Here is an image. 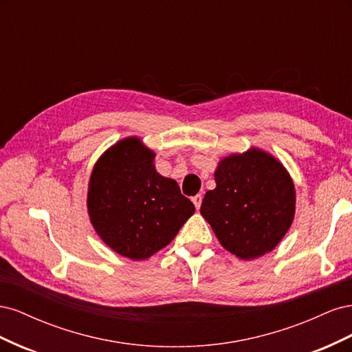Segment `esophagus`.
Returning <instances> with one entry per match:
<instances>
[{
    "mask_svg": "<svg viewBox=\"0 0 352 352\" xmlns=\"http://www.w3.org/2000/svg\"><path fill=\"white\" fill-rule=\"evenodd\" d=\"M192 202L195 204V208H197V210H199V207H201V202H202V195H201V194H198V195L192 197Z\"/></svg>",
    "mask_w": 352,
    "mask_h": 352,
    "instance_id": "esophagus-1",
    "label": "esophagus"
}]
</instances>
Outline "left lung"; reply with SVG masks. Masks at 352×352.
Here are the masks:
<instances>
[{"mask_svg":"<svg viewBox=\"0 0 352 352\" xmlns=\"http://www.w3.org/2000/svg\"><path fill=\"white\" fill-rule=\"evenodd\" d=\"M201 214L229 252L242 260L270 252L291 228L295 188L278 160L257 148L223 158Z\"/></svg>","mask_w":352,"mask_h":352,"instance_id":"8db88e82","label":"left lung"}]
</instances>
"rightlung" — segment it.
<instances>
[{"instance_id":"add662e5","label":"right lung","mask_w":352,"mask_h":352,"mask_svg":"<svg viewBox=\"0 0 352 352\" xmlns=\"http://www.w3.org/2000/svg\"><path fill=\"white\" fill-rule=\"evenodd\" d=\"M154 157L138 138H126L102 154L89 180L94 229L131 260H145L164 248L195 211L176 180L157 173Z\"/></svg>"}]
</instances>
